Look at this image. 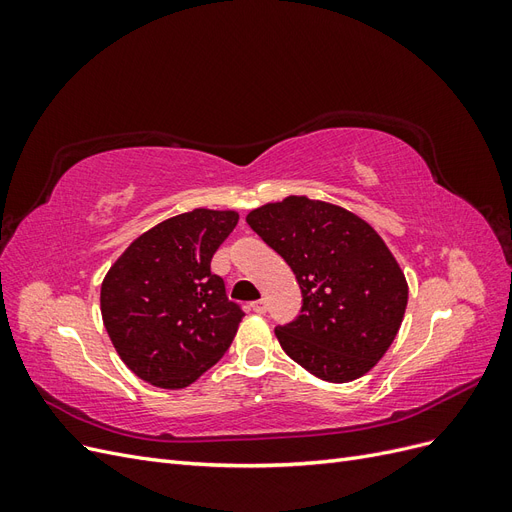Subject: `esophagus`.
I'll return each mask as SVG.
<instances>
[{
    "label": "esophagus",
    "mask_w": 512,
    "mask_h": 512,
    "mask_svg": "<svg viewBox=\"0 0 512 512\" xmlns=\"http://www.w3.org/2000/svg\"><path fill=\"white\" fill-rule=\"evenodd\" d=\"M250 309H252V312H256V314H265L267 312V301L265 299L254 301V303H250Z\"/></svg>",
    "instance_id": "34e87169"
}]
</instances>
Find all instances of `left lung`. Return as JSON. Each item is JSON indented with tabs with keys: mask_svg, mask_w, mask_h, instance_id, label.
I'll return each instance as SVG.
<instances>
[{
	"mask_svg": "<svg viewBox=\"0 0 512 512\" xmlns=\"http://www.w3.org/2000/svg\"><path fill=\"white\" fill-rule=\"evenodd\" d=\"M301 288V314L275 329L292 361L327 382L365 376L404 320L408 284L378 232L354 213L288 196L247 215Z\"/></svg>",
	"mask_w": 512,
	"mask_h": 512,
	"instance_id": "1",
	"label": "left lung"
}]
</instances>
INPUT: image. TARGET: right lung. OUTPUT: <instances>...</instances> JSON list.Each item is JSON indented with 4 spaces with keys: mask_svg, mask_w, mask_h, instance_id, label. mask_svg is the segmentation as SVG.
Returning <instances> with one entry per match:
<instances>
[{
    "mask_svg": "<svg viewBox=\"0 0 512 512\" xmlns=\"http://www.w3.org/2000/svg\"><path fill=\"white\" fill-rule=\"evenodd\" d=\"M239 215L194 209L138 237L104 277L108 337L138 378L183 389L218 363L245 316L211 258Z\"/></svg>",
    "mask_w": 512,
    "mask_h": 512,
    "instance_id": "1",
    "label": "right lung"
}]
</instances>
